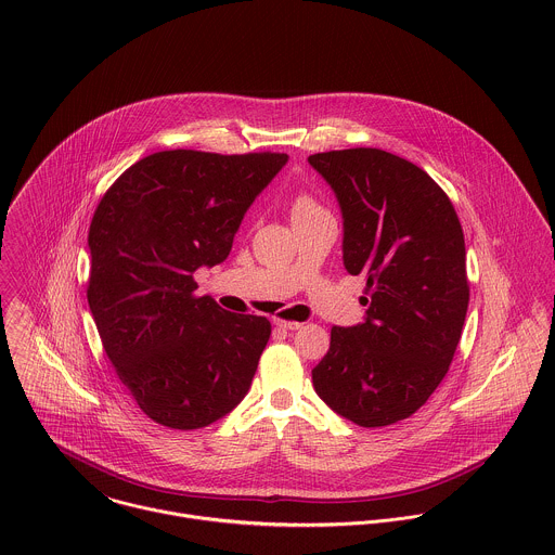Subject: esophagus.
Returning <instances> with one entry per match:
<instances>
[{
	"label": "esophagus",
	"instance_id": "obj_1",
	"mask_svg": "<svg viewBox=\"0 0 555 555\" xmlns=\"http://www.w3.org/2000/svg\"><path fill=\"white\" fill-rule=\"evenodd\" d=\"M275 326H280V328H284V331H297V328H301L304 324L301 322H295V320H275Z\"/></svg>",
	"mask_w": 555,
	"mask_h": 555
}]
</instances>
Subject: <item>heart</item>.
<instances>
[{
    "label": "heart",
    "mask_w": 555,
    "mask_h": 555,
    "mask_svg": "<svg viewBox=\"0 0 555 555\" xmlns=\"http://www.w3.org/2000/svg\"><path fill=\"white\" fill-rule=\"evenodd\" d=\"M317 211H322V207L318 205L312 196H308V194L297 196V201H295V205H293V218H297V216H308V214H317Z\"/></svg>",
    "instance_id": "obj_1"
}]
</instances>
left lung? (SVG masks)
<instances>
[{"mask_svg": "<svg viewBox=\"0 0 555 555\" xmlns=\"http://www.w3.org/2000/svg\"><path fill=\"white\" fill-rule=\"evenodd\" d=\"M308 162L337 196L346 271L367 278L365 320L331 328L312 383L339 416L385 427L449 372L470 301L464 231L444 190L408 159L357 147Z\"/></svg>", "mask_w": 555, "mask_h": 555, "instance_id": "8db88e82", "label": "left lung"}]
</instances>
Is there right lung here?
I'll return each mask as SVG.
<instances>
[{
  "instance_id": "add662e5",
  "label": "right lung",
  "mask_w": 555,
  "mask_h": 555,
  "mask_svg": "<svg viewBox=\"0 0 555 555\" xmlns=\"http://www.w3.org/2000/svg\"><path fill=\"white\" fill-rule=\"evenodd\" d=\"M286 162L158 152L121 172L93 214L89 310L119 380L164 427H207L249 391L271 322L196 297L192 275L227 260L245 211Z\"/></svg>"
}]
</instances>
